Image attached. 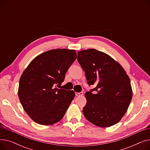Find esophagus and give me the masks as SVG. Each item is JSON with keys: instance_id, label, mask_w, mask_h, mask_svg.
Instances as JSON below:
<instances>
[{"instance_id": "esophagus-1", "label": "esophagus", "mask_w": 150, "mask_h": 150, "mask_svg": "<svg viewBox=\"0 0 150 150\" xmlns=\"http://www.w3.org/2000/svg\"><path fill=\"white\" fill-rule=\"evenodd\" d=\"M83 93L82 92H79V93H75V96L76 97H80V96H83Z\"/></svg>"}]
</instances>
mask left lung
<instances>
[{"label":"left lung","mask_w":150,"mask_h":150,"mask_svg":"<svg viewBox=\"0 0 150 150\" xmlns=\"http://www.w3.org/2000/svg\"><path fill=\"white\" fill-rule=\"evenodd\" d=\"M77 60L88 85L96 86L85 93L87 103L83 109L84 117L97 127L115 125L127 112L132 99L129 76L113 58L96 49L78 52Z\"/></svg>","instance_id":"left-lung-1"}]
</instances>
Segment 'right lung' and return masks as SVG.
Listing matches in <instances>:
<instances>
[{
  "label": "right lung",
  "instance_id": "obj_1",
  "mask_svg": "<svg viewBox=\"0 0 150 150\" xmlns=\"http://www.w3.org/2000/svg\"><path fill=\"white\" fill-rule=\"evenodd\" d=\"M76 58L75 50L53 49L38 55L23 71L18 96L23 109L36 123L53 125L64 117L75 92L59 88Z\"/></svg>",
  "mask_w": 150,
  "mask_h": 150
}]
</instances>
